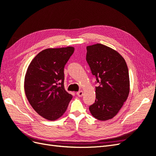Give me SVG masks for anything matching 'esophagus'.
<instances>
[{
  "mask_svg": "<svg viewBox=\"0 0 156 156\" xmlns=\"http://www.w3.org/2000/svg\"><path fill=\"white\" fill-rule=\"evenodd\" d=\"M77 95L79 96V97H82L83 95V91H79L77 92Z\"/></svg>",
  "mask_w": 156,
  "mask_h": 156,
  "instance_id": "34e87169",
  "label": "esophagus"
}]
</instances>
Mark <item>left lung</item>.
Listing matches in <instances>:
<instances>
[{
	"label": "left lung",
	"mask_w": 156,
	"mask_h": 156,
	"mask_svg": "<svg viewBox=\"0 0 156 156\" xmlns=\"http://www.w3.org/2000/svg\"><path fill=\"white\" fill-rule=\"evenodd\" d=\"M86 60L96 77V100L89 107L99 120L112 119L129 92V72L124 58L115 50L100 44L87 47Z\"/></svg>",
	"instance_id": "obj_1"
}]
</instances>
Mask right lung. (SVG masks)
I'll return each mask as SVG.
<instances>
[{
	"instance_id": "1",
	"label": "right lung",
	"mask_w": 156,
	"mask_h": 156,
	"mask_svg": "<svg viewBox=\"0 0 156 156\" xmlns=\"http://www.w3.org/2000/svg\"><path fill=\"white\" fill-rule=\"evenodd\" d=\"M74 52L73 47L43 50L32 60L25 77V92L34 111L55 120L66 111L72 96L65 90L64 69Z\"/></svg>"
}]
</instances>
